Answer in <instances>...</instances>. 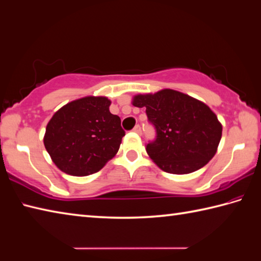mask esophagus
Returning <instances> with one entry per match:
<instances>
[{
  "mask_svg": "<svg viewBox=\"0 0 261 261\" xmlns=\"http://www.w3.org/2000/svg\"><path fill=\"white\" fill-rule=\"evenodd\" d=\"M133 130H134L135 133H137V134H142V128H141V126L140 125H136L135 127H134V129H133Z\"/></svg>",
  "mask_w": 261,
  "mask_h": 261,
  "instance_id": "esophagus-1",
  "label": "esophagus"
}]
</instances>
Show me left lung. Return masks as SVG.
<instances>
[{"label":"left lung","mask_w":261,"mask_h":261,"mask_svg":"<svg viewBox=\"0 0 261 261\" xmlns=\"http://www.w3.org/2000/svg\"><path fill=\"white\" fill-rule=\"evenodd\" d=\"M132 103L146 108L156 140L146 152L154 163L172 174H189L207 164L217 153L222 125L203 101L173 89L138 94Z\"/></svg>","instance_id":"8db88e82"}]
</instances>
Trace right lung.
<instances>
[{
  "label": "right lung",
  "mask_w": 261,
  "mask_h": 261,
  "mask_svg": "<svg viewBox=\"0 0 261 261\" xmlns=\"http://www.w3.org/2000/svg\"><path fill=\"white\" fill-rule=\"evenodd\" d=\"M107 97L87 96L68 102L49 120L44 147L60 171L86 176L100 171L117 154L125 132L109 112Z\"/></svg>",
  "instance_id": "right-lung-1"
}]
</instances>
